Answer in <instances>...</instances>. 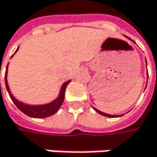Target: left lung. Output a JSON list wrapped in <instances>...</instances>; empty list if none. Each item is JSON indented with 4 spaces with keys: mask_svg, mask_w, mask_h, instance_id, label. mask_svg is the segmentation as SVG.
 Segmentation results:
<instances>
[{
    "mask_svg": "<svg viewBox=\"0 0 157 157\" xmlns=\"http://www.w3.org/2000/svg\"><path fill=\"white\" fill-rule=\"evenodd\" d=\"M148 75V74H147ZM94 110L98 113H100V114H102V115H105V116H106V117H111V118H114V117H119V116H122V115H124V114H120V115H113V114H108V113H103V112H101V111H99V110H97L96 108H94Z\"/></svg>",
    "mask_w": 157,
    "mask_h": 157,
    "instance_id": "obj_1",
    "label": "left lung"
}]
</instances>
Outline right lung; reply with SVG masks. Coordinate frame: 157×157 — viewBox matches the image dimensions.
Masks as SVG:
<instances>
[{
    "label": "right lung",
    "mask_w": 157,
    "mask_h": 157,
    "mask_svg": "<svg viewBox=\"0 0 157 157\" xmlns=\"http://www.w3.org/2000/svg\"><path fill=\"white\" fill-rule=\"evenodd\" d=\"M19 47L17 48L16 52L18 51ZM13 57V56H12ZM8 71V65L6 67V72H5V85H6V89L9 93V95L12 99V101L14 103L16 106L21 110L23 113H25L26 115L30 116V117H33V118H44V117H48L52 115L53 113H55L59 108L61 107V105L63 103L64 100V93H65V89L66 86L68 85V83L70 82V81L65 82L61 88L59 96L53 100L52 102L46 104V105H26L23 104L21 102H19L17 99L14 98V96L12 94L9 85H8V82H7V72Z\"/></svg>",
    "instance_id": "add662e5"
}]
</instances>
